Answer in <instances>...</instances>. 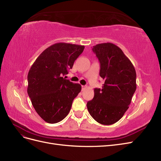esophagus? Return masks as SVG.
<instances>
[{
	"label": "esophagus",
	"instance_id": "obj_1",
	"mask_svg": "<svg viewBox=\"0 0 161 161\" xmlns=\"http://www.w3.org/2000/svg\"><path fill=\"white\" fill-rule=\"evenodd\" d=\"M87 86H81V90L82 91H84V90H86V89H87Z\"/></svg>",
	"mask_w": 161,
	"mask_h": 161
}]
</instances>
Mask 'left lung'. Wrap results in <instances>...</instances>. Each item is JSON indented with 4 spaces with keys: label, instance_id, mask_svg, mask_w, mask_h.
<instances>
[{
    "label": "left lung",
    "instance_id": "8db88e82",
    "mask_svg": "<svg viewBox=\"0 0 161 161\" xmlns=\"http://www.w3.org/2000/svg\"><path fill=\"white\" fill-rule=\"evenodd\" d=\"M92 51L100 63L102 88H95L94 97L87 103L88 112L103 125L118 122L129 108L136 89V74L132 62L120 48L111 43L97 44Z\"/></svg>",
    "mask_w": 161,
    "mask_h": 161
}]
</instances>
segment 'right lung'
<instances>
[{
	"label": "right lung",
	"mask_w": 161,
	"mask_h": 161,
	"mask_svg": "<svg viewBox=\"0 0 161 161\" xmlns=\"http://www.w3.org/2000/svg\"><path fill=\"white\" fill-rule=\"evenodd\" d=\"M84 49V45L55 43L44 50L31 67L27 93L35 111L46 122L55 124L64 119L80 92V84L63 76Z\"/></svg>",
	"instance_id": "right-lung-1"
}]
</instances>
